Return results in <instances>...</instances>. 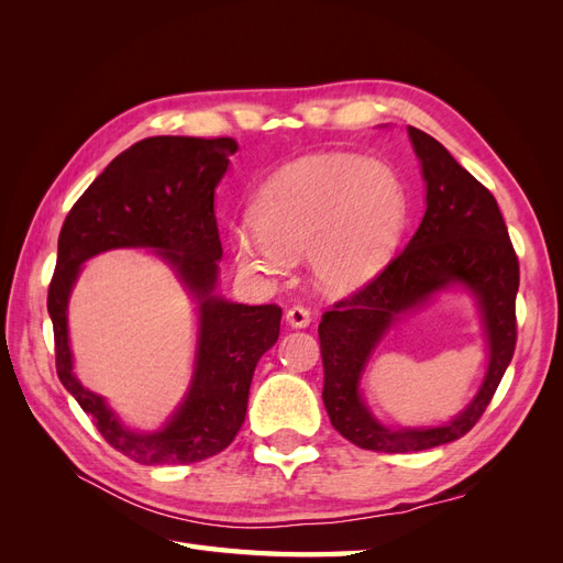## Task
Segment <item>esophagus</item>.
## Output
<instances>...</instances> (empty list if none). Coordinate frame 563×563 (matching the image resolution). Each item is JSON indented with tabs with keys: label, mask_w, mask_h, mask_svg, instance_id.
Segmentation results:
<instances>
[{
	"label": "esophagus",
	"mask_w": 563,
	"mask_h": 563,
	"mask_svg": "<svg viewBox=\"0 0 563 563\" xmlns=\"http://www.w3.org/2000/svg\"><path fill=\"white\" fill-rule=\"evenodd\" d=\"M286 321L291 323L294 329H305L312 321V312L308 308H302V305H294V308L286 310Z\"/></svg>",
	"instance_id": "1"
}]
</instances>
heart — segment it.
Listing matches in <instances>:
<instances>
[{
    "mask_svg": "<svg viewBox=\"0 0 563 563\" xmlns=\"http://www.w3.org/2000/svg\"><path fill=\"white\" fill-rule=\"evenodd\" d=\"M401 178L383 162L331 155L305 159L272 178L255 220L234 225V258L253 275L277 279L308 251L317 282L352 288L389 261L406 223Z\"/></svg>",
    "mask_w": 563,
    "mask_h": 563,
    "instance_id": "obj_1",
    "label": "heart"
}]
</instances>
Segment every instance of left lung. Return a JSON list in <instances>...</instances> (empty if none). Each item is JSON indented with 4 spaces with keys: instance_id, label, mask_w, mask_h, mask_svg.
Returning <instances> with one entry per match:
<instances>
[{
    "instance_id": "1",
    "label": "left lung",
    "mask_w": 563,
    "mask_h": 563,
    "mask_svg": "<svg viewBox=\"0 0 563 563\" xmlns=\"http://www.w3.org/2000/svg\"><path fill=\"white\" fill-rule=\"evenodd\" d=\"M408 135L428 183L422 223L401 253L360 291L323 312L319 323L321 399L331 424L354 446L378 453L424 451L465 437L484 416L517 347L519 258L496 197L432 135L416 126H408ZM451 283H463L481 302L492 347L485 385L446 426L387 431L361 401V371L391 320Z\"/></svg>"
}]
</instances>
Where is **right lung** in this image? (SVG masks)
<instances>
[{
    "instance_id": "right-lung-1",
    "label": "right lung",
    "mask_w": 563,
    "mask_h": 563,
    "mask_svg": "<svg viewBox=\"0 0 563 563\" xmlns=\"http://www.w3.org/2000/svg\"><path fill=\"white\" fill-rule=\"evenodd\" d=\"M234 139L152 135L114 157L67 213L46 308L54 321L56 371L112 449L141 465H190L232 444L242 430L255 364L277 343L279 305H242L216 294L223 255L213 195ZM152 247L200 305V347L191 391L159 433H131L74 378L66 298L78 267L110 247Z\"/></svg>"
}]
</instances>
